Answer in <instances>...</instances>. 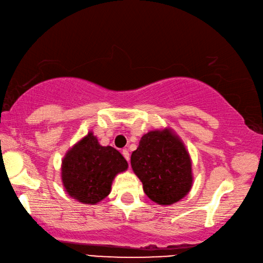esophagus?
I'll return each mask as SVG.
<instances>
[{"mask_svg":"<svg viewBox=\"0 0 263 263\" xmlns=\"http://www.w3.org/2000/svg\"><path fill=\"white\" fill-rule=\"evenodd\" d=\"M122 154H123V156H124V158L126 159V160L127 161H129V153H128V150H127V149H123L122 150Z\"/></svg>","mask_w":263,"mask_h":263,"instance_id":"34e87169","label":"esophagus"}]
</instances>
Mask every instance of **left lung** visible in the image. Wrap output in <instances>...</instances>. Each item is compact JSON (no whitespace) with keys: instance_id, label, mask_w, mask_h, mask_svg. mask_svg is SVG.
<instances>
[{"instance_id":"1","label":"left lung","mask_w":263,"mask_h":263,"mask_svg":"<svg viewBox=\"0 0 263 263\" xmlns=\"http://www.w3.org/2000/svg\"><path fill=\"white\" fill-rule=\"evenodd\" d=\"M130 164L146 195L158 205L177 203L192 189L191 156L184 142L170 127L145 134L133 151Z\"/></svg>"}]
</instances>
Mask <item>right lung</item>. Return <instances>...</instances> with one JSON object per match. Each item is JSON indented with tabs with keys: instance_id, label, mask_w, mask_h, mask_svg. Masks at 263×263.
Returning <instances> with one entry per match:
<instances>
[{
	"instance_id": "obj_1",
	"label": "right lung",
	"mask_w": 263,
	"mask_h": 263,
	"mask_svg": "<svg viewBox=\"0 0 263 263\" xmlns=\"http://www.w3.org/2000/svg\"><path fill=\"white\" fill-rule=\"evenodd\" d=\"M128 163L119 151L101 146L92 132L71 147L61 162V182L65 191L82 204L95 205L110 193L118 173Z\"/></svg>"
}]
</instances>
